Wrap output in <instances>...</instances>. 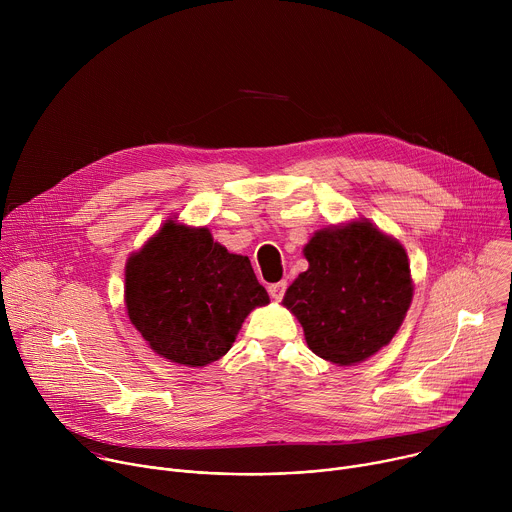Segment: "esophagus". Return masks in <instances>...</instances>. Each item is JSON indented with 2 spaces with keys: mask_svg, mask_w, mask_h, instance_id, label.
<instances>
[{
  "mask_svg": "<svg viewBox=\"0 0 512 512\" xmlns=\"http://www.w3.org/2000/svg\"><path fill=\"white\" fill-rule=\"evenodd\" d=\"M285 289H287V281H277V283L269 285V294L273 300L279 302L285 296Z\"/></svg>",
  "mask_w": 512,
  "mask_h": 512,
  "instance_id": "34e87169",
  "label": "esophagus"
}]
</instances>
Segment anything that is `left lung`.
Returning a JSON list of instances; mask_svg holds the SVG:
<instances>
[{"label": "left lung", "mask_w": 512, "mask_h": 512, "mask_svg": "<svg viewBox=\"0 0 512 512\" xmlns=\"http://www.w3.org/2000/svg\"><path fill=\"white\" fill-rule=\"evenodd\" d=\"M308 271L285 291L314 354L340 367L367 360L397 334L413 285L405 249L371 223L320 231L304 247Z\"/></svg>", "instance_id": "8db88e82"}]
</instances>
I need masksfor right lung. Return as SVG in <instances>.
Here are the masks:
<instances>
[{"instance_id":"right-lung-1","label":"right lung","mask_w":512,"mask_h":512,"mask_svg":"<svg viewBox=\"0 0 512 512\" xmlns=\"http://www.w3.org/2000/svg\"><path fill=\"white\" fill-rule=\"evenodd\" d=\"M269 304L251 261L212 241L206 229L168 221L125 267L131 324L170 362L204 367L235 342L257 306Z\"/></svg>"}]
</instances>
